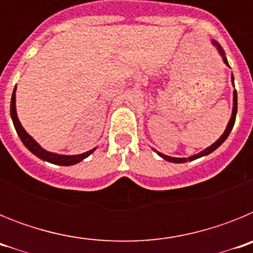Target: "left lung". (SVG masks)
<instances>
[{"instance_id": "8db88e82", "label": "left lung", "mask_w": 253, "mask_h": 253, "mask_svg": "<svg viewBox=\"0 0 253 253\" xmlns=\"http://www.w3.org/2000/svg\"><path fill=\"white\" fill-rule=\"evenodd\" d=\"M213 44L216 46V49H218L219 54L222 55L223 58V62H224L225 64H227L228 67H229V64H228V60L227 58H225L224 55V50H223V48L220 45H219L218 43H216L215 40H213ZM232 81H233V75H232ZM236 115H237V91L234 90L233 91V110H232V116H231V120H229V123H228L227 128H225L224 133L220 135V138H219L218 140H216L215 143H213L211 146L208 147V148H205L204 151H202L200 153L195 154V156H191V157L189 158H176V157H169V156H166V154L163 153H160V152L156 151V153L158 154V156H161V157L163 158V160L169 161V162H173V163H182V162H187V161H194L196 160V158H200V157H204V156H207V154L211 153L213 151H215L216 148H218L220 144H222L223 142H224L225 139L228 138V135H229V133H231V130L233 129V125H234V122H236Z\"/></svg>"}]
</instances>
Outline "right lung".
<instances>
[{
	"label": "right lung",
	"mask_w": 253,
	"mask_h": 253,
	"mask_svg": "<svg viewBox=\"0 0 253 253\" xmlns=\"http://www.w3.org/2000/svg\"><path fill=\"white\" fill-rule=\"evenodd\" d=\"M15 91H16V87L13 88L12 97H11V107H10V113H11V119H12L13 125H15V129H16L17 134H19L20 139L24 143V146L31 152L34 153L37 157H39L40 160L46 161V162L54 163V165H60V166H71V165H76V163L81 162L82 160H84L86 157H88L96 148L91 149L88 152H84V153L81 154H76V156H64V154H57V153H51V152L45 151L42 147L33 139L31 135H29L26 133V130L22 128L21 123H20L19 118H17L16 114V104H15V99H16V95H15Z\"/></svg>",
	"instance_id": "obj_1"
}]
</instances>
